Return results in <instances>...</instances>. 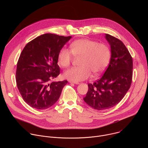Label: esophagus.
Instances as JSON below:
<instances>
[{
  "mask_svg": "<svg viewBox=\"0 0 148 148\" xmlns=\"http://www.w3.org/2000/svg\"><path fill=\"white\" fill-rule=\"evenodd\" d=\"M69 82L70 84H79L78 82H75V81H70Z\"/></svg>",
  "mask_w": 148,
  "mask_h": 148,
  "instance_id": "obj_1",
  "label": "esophagus"
}]
</instances>
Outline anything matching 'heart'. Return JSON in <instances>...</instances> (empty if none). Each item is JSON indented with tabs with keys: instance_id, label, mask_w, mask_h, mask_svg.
<instances>
[{
	"instance_id": "1",
	"label": "heart",
	"mask_w": 148,
	"mask_h": 148,
	"mask_svg": "<svg viewBox=\"0 0 148 148\" xmlns=\"http://www.w3.org/2000/svg\"><path fill=\"white\" fill-rule=\"evenodd\" d=\"M70 50L62 48L57 56L58 64L67 68L71 64L73 55L80 57L79 67L66 70L64 77L69 80L77 82L88 78L91 73L94 76L99 75L108 66L111 58V50L108 45L98 43L87 38L75 40L70 46Z\"/></svg>"
}]
</instances>
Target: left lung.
<instances>
[{"mask_svg": "<svg viewBox=\"0 0 148 148\" xmlns=\"http://www.w3.org/2000/svg\"><path fill=\"white\" fill-rule=\"evenodd\" d=\"M111 46L109 66L102 77L88 84V90L83 99L97 110L111 108L117 105L129 90L132 79L133 60L126 46L118 38L105 34Z\"/></svg>", "mask_w": 148, "mask_h": 148, "instance_id": "left-lung-1", "label": "left lung"}]
</instances>
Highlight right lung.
<instances>
[{
  "instance_id": "obj_1",
  "label": "right lung",
  "mask_w": 148,
  "mask_h": 148,
  "mask_svg": "<svg viewBox=\"0 0 148 148\" xmlns=\"http://www.w3.org/2000/svg\"><path fill=\"white\" fill-rule=\"evenodd\" d=\"M71 36L47 33L26 45L17 64L16 80L23 100L32 108L45 110L60 97L67 80L50 82L60 74L59 51Z\"/></svg>"
}]
</instances>
